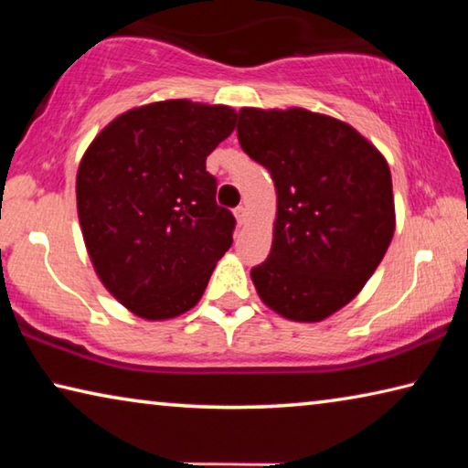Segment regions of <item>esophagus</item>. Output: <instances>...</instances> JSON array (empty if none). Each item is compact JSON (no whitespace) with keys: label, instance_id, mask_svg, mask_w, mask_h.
Returning <instances> with one entry per match:
<instances>
[{"label":"esophagus","instance_id":"1","mask_svg":"<svg viewBox=\"0 0 468 468\" xmlns=\"http://www.w3.org/2000/svg\"><path fill=\"white\" fill-rule=\"evenodd\" d=\"M235 218H237V223L243 225L245 220H248V206H237V208H235Z\"/></svg>","mask_w":468,"mask_h":468}]
</instances>
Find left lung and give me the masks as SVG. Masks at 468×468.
<instances>
[{
	"mask_svg": "<svg viewBox=\"0 0 468 468\" xmlns=\"http://www.w3.org/2000/svg\"><path fill=\"white\" fill-rule=\"evenodd\" d=\"M237 138L276 189L272 248L251 268L260 299L292 322H322L366 287L392 241L396 215L384 154L314 111H239Z\"/></svg>",
	"mask_w": 468,
	"mask_h": 468,
	"instance_id": "1",
	"label": "left lung"
}]
</instances>
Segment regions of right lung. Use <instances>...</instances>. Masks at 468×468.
Instances as JSON below:
<instances>
[{
  "mask_svg": "<svg viewBox=\"0 0 468 468\" xmlns=\"http://www.w3.org/2000/svg\"><path fill=\"white\" fill-rule=\"evenodd\" d=\"M237 111L187 99L117 115L90 142L76 204L94 272L123 307L169 320L200 301L233 243L206 156L235 130Z\"/></svg>",
  "mask_w": 468,
  "mask_h": 468,
  "instance_id": "add662e5",
  "label": "right lung"
}]
</instances>
